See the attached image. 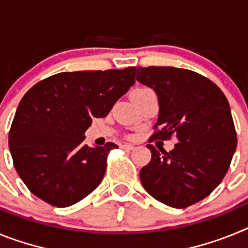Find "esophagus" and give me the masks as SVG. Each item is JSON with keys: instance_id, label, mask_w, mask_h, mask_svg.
I'll list each match as a JSON object with an SVG mask.
<instances>
[{"instance_id": "esophagus-1", "label": "esophagus", "mask_w": 248, "mask_h": 248, "mask_svg": "<svg viewBox=\"0 0 248 248\" xmlns=\"http://www.w3.org/2000/svg\"><path fill=\"white\" fill-rule=\"evenodd\" d=\"M122 149H124V150H133V149L135 148L134 145H131V144H123L122 146H120Z\"/></svg>"}]
</instances>
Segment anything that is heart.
I'll return each instance as SVG.
<instances>
[{
	"label": "heart",
	"mask_w": 248,
	"mask_h": 248,
	"mask_svg": "<svg viewBox=\"0 0 248 248\" xmlns=\"http://www.w3.org/2000/svg\"><path fill=\"white\" fill-rule=\"evenodd\" d=\"M145 89H146V88H138V89H135L134 92H138V91H145Z\"/></svg>",
	"instance_id": "1"
}]
</instances>
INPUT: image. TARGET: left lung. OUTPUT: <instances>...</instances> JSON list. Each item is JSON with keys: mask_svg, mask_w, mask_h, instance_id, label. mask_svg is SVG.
<instances>
[{"mask_svg": "<svg viewBox=\"0 0 248 248\" xmlns=\"http://www.w3.org/2000/svg\"><path fill=\"white\" fill-rule=\"evenodd\" d=\"M137 80L156 93L154 139L172 134L170 153L148 145L151 160L140 170L144 189L160 202L184 209L209 196L229 170L237 139L231 109L217 85L175 67H139Z\"/></svg>", "mask_w": 248, "mask_h": 248, "instance_id": "left-lung-1", "label": "left lung"}]
</instances>
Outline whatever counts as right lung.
Masks as SVG:
<instances>
[{"instance_id": "1", "label": "right lung", "mask_w": 248, "mask_h": 248, "mask_svg": "<svg viewBox=\"0 0 248 248\" xmlns=\"http://www.w3.org/2000/svg\"><path fill=\"white\" fill-rule=\"evenodd\" d=\"M137 67L63 72L33 85L17 107L8 135L13 164L37 198L67 207L98 187L114 143L84 144L93 118H104L135 83Z\"/></svg>"}]
</instances>
